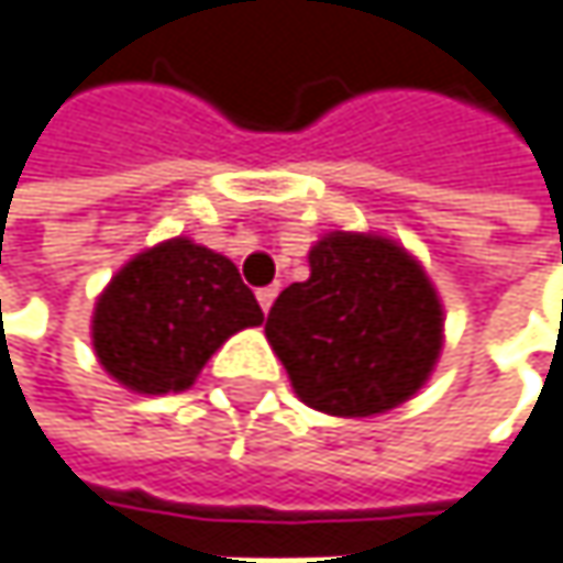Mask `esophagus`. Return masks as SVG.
<instances>
[{
	"label": "esophagus",
	"mask_w": 563,
	"mask_h": 563,
	"mask_svg": "<svg viewBox=\"0 0 563 563\" xmlns=\"http://www.w3.org/2000/svg\"><path fill=\"white\" fill-rule=\"evenodd\" d=\"M275 295H278V288H275V285H268V288H258V291H255V298H258L262 311H268V308L275 305Z\"/></svg>",
	"instance_id": "34e87169"
}]
</instances>
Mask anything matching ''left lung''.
Masks as SVG:
<instances>
[{"label":"left lung","instance_id":"left-lung-1","mask_svg":"<svg viewBox=\"0 0 563 563\" xmlns=\"http://www.w3.org/2000/svg\"><path fill=\"white\" fill-rule=\"evenodd\" d=\"M311 278L288 285L265 334L295 394L334 417H374L410 400L442 347V308L420 265L390 239L331 232Z\"/></svg>","mask_w":563,"mask_h":563}]
</instances>
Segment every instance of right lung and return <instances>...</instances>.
<instances>
[{
	"instance_id": "right-lung-1",
	"label": "right lung",
	"mask_w": 563,
	"mask_h": 563,
	"mask_svg": "<svg viewBox=\"0 0 563 563\" xmlns=\"http://www.w3.org/2000/svg\"><path fill=\"white\" fill-rule=\"evenodd\" d=\"M262 324L239 268L189 239H169L128 262L95 308V351L137 394L192 387L216 347Z\"/></svg>"
}]
</instances>
